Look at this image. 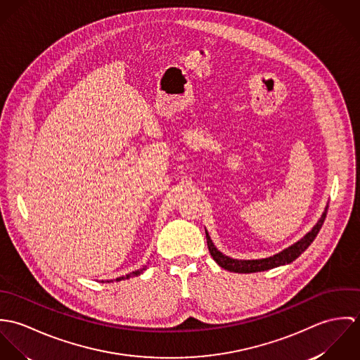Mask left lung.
<instances>
[{
  "instance_id": "obj_1",
  "label": "left lung",
  "mask_w": 360,
  "mask_h": 360,
  "mask_svg": "<svg viewBox=\"0 0 360 360\" xmlns=\"http://www.w3.org/2000/svg\"><path fill=\"white\" fill-rule=\"evenodd\" d=\"M326 219V210L321 214L320 220L317 221V224L311 229V231H309L308 234L300 240L297 244L291 245L290 248L284 250L283 252L274 255V257H266V259H259V260H237V259H231V257H224L221 252H219L210 237L206 234V243H207V248L209 252L213 257V260L223 269L229 270V271H234V273H257V271H264L281 264H287L291 263L292 260H295L297 257H300L302 252H305V250L308 248L309 245L313 243V240L316 238L317 233L320 231L323 223Z\"/></svg>"
}]
</instances>
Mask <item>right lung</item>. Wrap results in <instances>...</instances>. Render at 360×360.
Segmentation results:
<instances>
[{"mask_svg":"<svg viewBox=\"0 0 360 360\" xmlns=\"http://www.w3.org/2000/svg\"><path fill=\"white\" fill-rule=\"evenodd\" d=\"M144 270H146V267H143V269H140V270H136V271H133V273H130V274H126V276H123V277H119V278H116V281H120V280H126V278L139 276V274H141Z\"/></svg>","mask_w":360,"mask_h":360,"instance_id":"right-lung-1","label":"right lung"}]
</instances>
